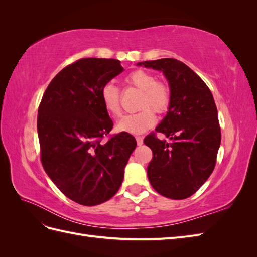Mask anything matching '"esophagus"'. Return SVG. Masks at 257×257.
Returning <instances> with one entry per match:
<instances>
[{
    "mask_svg": "<svg viewBox=\"0 0 257 257\" xmlns=\"http://www.w3.org/2000/svg\"><path fill=\"white\" fill-rule=\"evenodd\" d=\"M136 142H137V145H138V146L143 145V143H144V137H143V136H136Z\"/></svg>",
    "mask_w": 257,
    "mask_h": 257,
    "instance_id": "34e87169",
    "label": "esophagus"
}]
</instances>
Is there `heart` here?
<instances>
[{
  "instance_id": "b5f03b06",
  "label": "heart",
  "mask_w": 257,
  "mask_h": 257,
  "mask_svg": "<svg viewBox=\"0 0 257 257\" xmlns=\"http://www.w3.org/2000/svg\"><path fill=\"white\" fill-rule=\"evenodd\" d=\"M124 82L127 87H133L142 91L139 98V108H142V110L122 116L116 123V130L134 135L143 134L157 122L153 109L159 113H164L168 110L172 93L166 83L158 81L153 74L143 69H136L130 73L124 79ZM100 100L105 110L110 115L119 116L121 114L120 89L112 82L106 83L100 90Z\"/></svg>"
}]
</instances>
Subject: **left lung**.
<instances>
[{
  "label": "left lung",
  "mask_w": 257,
  "mask_h": 257,
  "mask_svg": "<svg viewBox=\"0 0 257 257\" xmlns=\"http://www.w3.org/2000/svg\"><path fill=\"white\" fill-rule=\"evenodd\" d=\"M137 65L162 71L168 80L172 100L168 112L144 143L153 158L147 168L152 188L172 199L193 195L213 172L221 144V128L212 93L203 79L183 62L172 58L139 62Z\"/></svg>",
  "instance_id": "8db88e82"
}]
</instances>
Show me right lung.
<instances>
[{
    "instance_id": "1",
    "label": "right lung",
    "mask_w": 257,
    "mask_h": 257,
    "mask_svg": "<svg viewBox=\"0 0 257 257\" xmlns=\"http://www.w3.org/2000/svg\"><path fill=\"white\" fill-rule=\"evenodd\" d=\"M123 69L115 59H80L54 77L38 107L43 167L77 204L96 206L110 199L120 189L136 148L134 136L124 132L102 143L113 123L100 100V90Z\"/></svg>"
}]
</instances>
